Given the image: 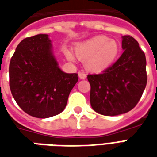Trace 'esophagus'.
<instances>
[{"label":"esophagus","mask_w":157,"mask_h":157,"mask_svg":"<svg viewBox=\"0 0 157 157\" xmlns=\"http://www.w3.org/2000/svg\"><path fill=\"white\" fill-rule=\"evenodd\" d=\"M78 75L80 79H85L86 77V74L84 71H79Z\"/></svg>","instance_id":"34e87169"}]
</instances>
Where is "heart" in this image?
Returning <instances> with one entry per match:
<instances>
[{
	"label": "heart",
	"mask_w": 157,
	"mask_h": 157,
	"mask_svg": "<svg viewBox=\"0 0 157 157\" xmlns=\"http://www.w3.org/2000/svg\"><path fill=\"white\" fill-rule=\"evenodd\" d=\"M118 51V43L107 36L94 37L75 48L76 56L82 60L87 59L86 65L92 71H101L108 68L116 59Z\"/></svg>",
	"instance_id": "obj_1"
}]
</instances>
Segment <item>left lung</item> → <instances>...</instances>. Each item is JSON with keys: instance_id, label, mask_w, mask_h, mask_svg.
<instances>
[{"instance_id": "left-lung-1", "label": "left lung", "mask_w": 157, "mask_h": 157, "mask_svg": "<svg viewBox=\"0 0 157 157\" xmlns=\"http://www.w3.org/2000/svg\"><path fill=\"white\" fill-rule=\"evenodd\" d=\"M122 48L124 51L115 63L101 74L87 75L91 106L102 115L115 116L130 111L146 86V59L138 42L125 35Z\"/></svg>"}]
</instances>
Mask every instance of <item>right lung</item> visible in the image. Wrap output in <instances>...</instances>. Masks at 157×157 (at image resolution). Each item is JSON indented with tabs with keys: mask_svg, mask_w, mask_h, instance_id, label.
<instances>
[{
	"mask_svg": "<svg viewBox=\"0 0 157 157\" xmlns=\"http://www.w3.org/2000/svg\"><path fill=\"white\" fill-rule=\"evenodd\" d=\"M78 74L59 68L47 34L19 43L9 65V86L21 109L35 118L57 115L65 109Z\"/></svg>",
	"mask_w": 157,
	"mask_h": 157,
	"instance_id": "add662e5",
	"label": "right lung"
}]
</instances>
